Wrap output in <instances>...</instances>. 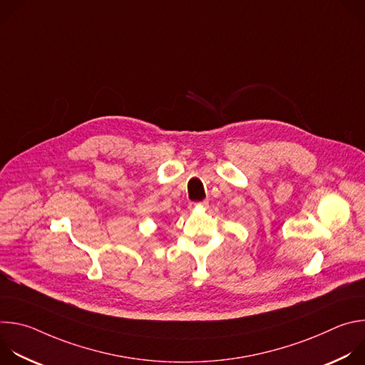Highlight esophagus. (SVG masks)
Instances as JSON below:
<instances>
[{"label": "esophagus", "instance_id": "1", "mask_svg": "<svg viewBox=\"0 0 365 365\" xmlns=\"http://www.w3.org/2000/svg\"><path fill=\"white\" fill-rule=\"evenodd\" d=\"M206 206H207V200H203V202H190V203H189V210H190V211L205 210Z\"/></svg>", "mask_w": 365, "mask_h": 365}]
</instances>
